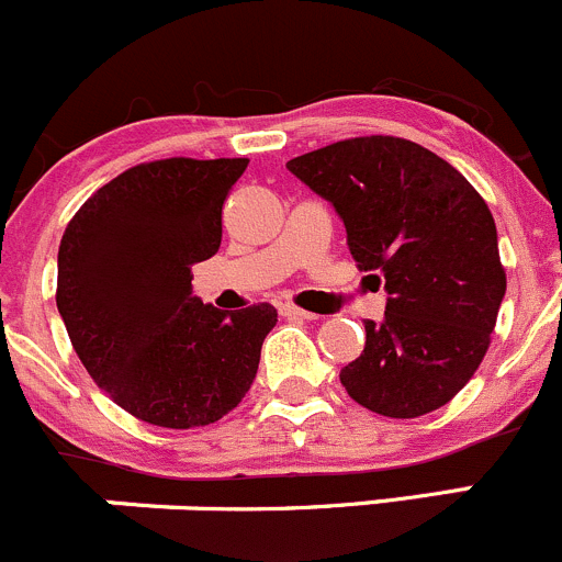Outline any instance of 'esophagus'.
<instances>
[{"mask_svg":"<svg viewBox=\"0 0 562 562\" xmlns=\"http://www.w3.org/2000/svg\"><path fill=\"white\" fill-rule=\"evenodd\" d=\"M279 311L283 316H292V319H314V314H311V311L297 308V305H292V303H281Z\"/></svg>","mask_w":562,"mask_h":562,"instance_id":"esophagus-1","label":"esophagus"}]
</instances>
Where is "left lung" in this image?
I'll list each match as a JSON object with an SVG mask.
<instances>
[{"instance_id": "obj_1", "label": "left lung", "mask_w": 562, "mask_h": 562, "mask_svg": "<svg viewBox=\"0 0 562 562\" xmlns=\"http://www.w3.org/2000/svg\"><path fill=\"white\" fill-rule=\"evenodd\" d=\"M286 169L336 207L363 273L385 279V319L341 385L366 409L418 418L451 402L488 349L505 297L497 226L448 160L396 136H360Z\"/></svg>"}]
</instances>
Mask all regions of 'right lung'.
I'll list each match as a JSON object with an SVG mask.
<instances>
[{"label": "right lung", "mask_w": 562, "mask_h": 562, "mask_svg": "<svg viewBox=\"0 0 562 562\" xmlns=\"http://www.w3.org/2000/svg\"><path fill=\"white\" fill-rule=\"evenodd\" d=\"M248 158H166L122 171L65 229L57 308L85 369L114 404L164 429L215 424L243 402L270 303L221 311L191 265L221 246V210Z\"/></svg>", "instance_id": "obj_1"}]
</instances>
